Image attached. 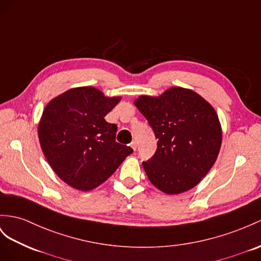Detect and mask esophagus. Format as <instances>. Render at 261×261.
<instances>
[{"mask_svg":"<svg viewBox=\"0 0 261 261\" xmlns=\"http://www.w3.org/2000/svg\"><path fill=\"white\" fill-rule=\"evenodd\" d=\"M131 148L133 149V151H137V148H138V144L136 141H132L131 142Z\"/></svg>","mask_w":261,"mask_h":261,"instance_id":"obj_1","label":"esophagus"}]
</instances>
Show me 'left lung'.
Masks as SVG:
<instances>
[{
    "instance_id": "1",
    "label": "left lung",
    "mask_w": 261,
    "mask_h": 261,
    "mask_svg": "<svg viewBox=\"0 0 261 261\" xmlns=\"http://www.w3.org/2000/svg\"><path fill=\"white\" fill-rule=\"evenodd\" d=\"M135 105L158 139L154 155L142 162L150 182L169 195L194 188L216 162L222 145V125L213 106L182 87L159 97L139 96Z\"/></svg>"
}]
</instances>
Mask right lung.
Listing matches in <instances>:
<instances>
[{
	"label": "right lung",
	"mask_w": 261,
	"mask_h": 261,
	"mask_svg": "<svg viewBox=\"0 0 261 261\" xmlns=\"http://www.w3.org/2000/svg\"><path fill=\"white\" fill-rule=\"evenodd\" d=\"M121 97L95 87H77L46 105L38 123L44 155L58 177L88 192L107 181L133 150L116 142L117 125L105 117Z\"/></svg>",
	"instance_id": "add662e5"
}]
</instances>
